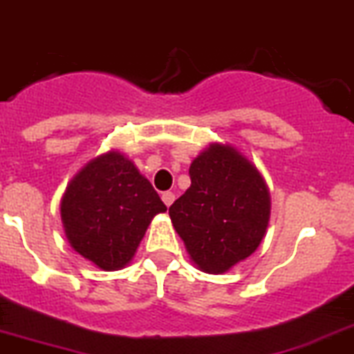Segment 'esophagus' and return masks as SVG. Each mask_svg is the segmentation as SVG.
Here are the masks:
<instances>
[{"label": "esophagus", "instance_id": "34e87169", "mask_svg": "<svg viewBox=\"0 0 354 354\" xmlns=\"http://www.w3.org/2000/svg\"><path fill=\"white\" fill-rule=\"evenodd\" d=\"M161 198H162V202H165L166 206L170 207L171 204H174V201H175V195H174V193H171V192H165V193H162V195H161Z\"/></svg>", "mask_w": 354, "mask_h": 354}]
</instances>
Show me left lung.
Returning <instances> with one entry per match:
<instances>
[{
	"instance_id": "8db88e82",
	"label": "left lung",
	"mask_w": 354,
	"mask_h": 354,
	"mask_svg": "<svg viewBox=\"0 0 354 354\" xmlns=\"http://www.w3.org/2000/svg\"><path fill=\"white\" fill-rule=\"evenodd\" d=\"M192 186L170 206L175 231L198 268L222 274L263 240L270 197L259 171L227 147L211 145L189 166Z\"/></svg>"
}]
</instances>
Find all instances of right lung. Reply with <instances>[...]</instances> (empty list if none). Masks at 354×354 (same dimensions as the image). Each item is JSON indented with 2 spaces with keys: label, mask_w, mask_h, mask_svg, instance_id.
I'll return each mask as SVG.
<instances>
[{
  "label": "right lung",
  "mask_w": 354,
  "mask_h": 354,
  "mask_svg": "<svg viewBox=\"0 0 354 354\" xmlns=\"http://www.w3.org/2000/svg\"><path fill=\"white\" fill-rule=\"evenodd\" d=\"M165 211L152 184L120 152L104 153L84 166L60 206L71 247L104 270L125 267L150 220Z\"/></svg>",
  "instance_id": "add662e5"
}]
</instances>
